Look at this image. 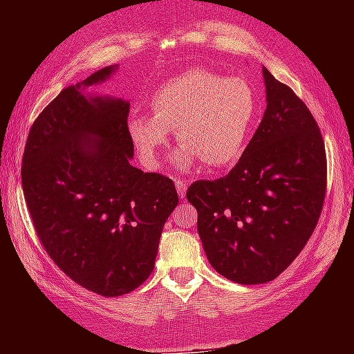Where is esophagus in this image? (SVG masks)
Instances as JSON below:
<instances>
[{"instance_id": "obj_1", "label": "esophagus", "mask_w": 354, "mask_h": 354, "mask_svg": "<svg viewBox=\"0 0 354 354\" xmlns=\"http://www.w3.org/2000/svg\"><path fill=\"white\" fill-rule=\"evenodd\" d=\"M175 187H177V193H179L180 198H184V196H186V192H187L186 183H184L183 179H175Z\"/></svg>"}]
</instances>
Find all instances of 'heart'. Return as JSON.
<instances>
[{
  "mask_svg": "<svg viewBox=\"0 0 354 354\" xmlns=\"http://www.w3.org/2000/svg\"><path fill=\"white\" fill-rule=\"evenodd\" d=\"M152 115H133L127 131L149 167H158L177 133L183 149L177 161L192 168L204 161L211 168L237 162L248 145L257 97L245 80L192 68L159 86L152 95Z\"/></svg>",
  "mask_w": 354,
  "mask_h": 354,
  "instance_id": "1",
  "label": "heart"
}]
</instances>
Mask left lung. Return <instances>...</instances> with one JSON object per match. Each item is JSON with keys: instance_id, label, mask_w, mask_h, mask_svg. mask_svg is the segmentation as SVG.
Instances as JSON below:
<instances>
[{"instance_id": "8db88e82", "label": "left lung", "mask_w": 354, "mask_h": 354, "mask_svg": "<svg viewBox=\"0 0 354 354\" xmlns=\"http://www.w3.org/2000/svg\"><path fill=\"white\" fill-rule=\"evenodd\" d=\"M261 126L236 167L196 180L186 198L198 211L209 262L236 283L271 282L310 239L326 195V150L310 109L264 68Z\"/></svg>"}]
</instances>
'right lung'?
<instances>
[{
	"instance_id": "add662e5",
	"label": "right lung",
	"mask_w": 354,
	"mask_h": 354,
	"mask_svg": "<svg viewBox=\"0 0 354 354\" xmlns=\"http://www.w3.org/2000/svg\"><path fill=\"white\" fill-rule=\"evenodd\" d=\"M113 71L93 72L42 109L21 168L44 250L77 286L106 298L149 278L162 227L179 204L170 177L131 165L129 102L83 93Z\"/></svg>"
}]
</instances>
